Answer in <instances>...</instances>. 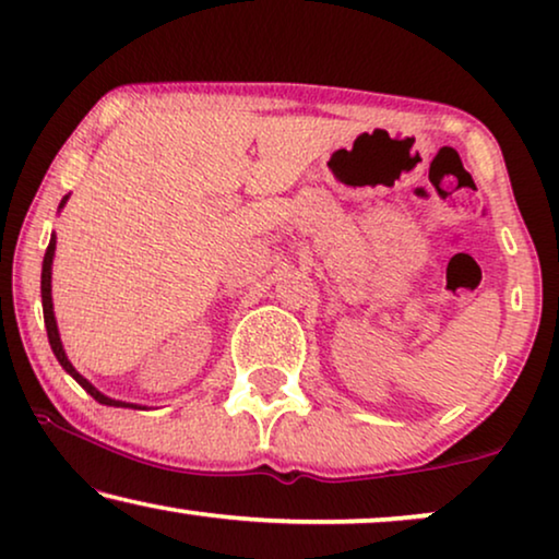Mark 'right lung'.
<instances>
[{"mask_svg": "<svg viewBox=\"0 0 559 559\" xmlns=\"http://www.w3.org/2000/svg\"><path fill=\"white\" fill-rule=\"evenodd\" d=\"M68 201V195L60 201L58 209H63ZM52 257H56V236H52L50 243H48V251H45V259H43V280H40V293H43V316H45V328H48V341H50V348L56 358L60 361V366L71 373V377L79 381V384L86 389V392L94 396L98 404H109V407H132V409H142L136 407V404H129V402H119V400H111V396H106L98 392V389L91 384L88 379H83L79 371L73 369V364L68 361L66 350H63V343H60V335H58V325H56V312H52V295H50V274H52Z\"/></svg>", "mask_w": 559, "mask_h": 559, "instance_id": "right-lung-1", "label": "right lung"}]
</instances>
